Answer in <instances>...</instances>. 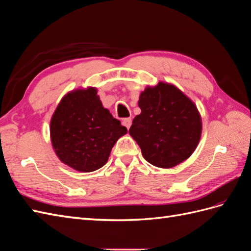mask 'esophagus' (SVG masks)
<instances>
[{
    "label": "esophagus",
    "mask_w": 251,
    "mask_h": 251,
    "mask_svg": "<svg viewBox=\"0 0 251 251\" xmlns=\"http://www.w3.org/2000/svg\"><path fill=\"white\" fill-rule=\"evenodd\" d=\"M122 125H124L126 129H130V126L132 125V119L131 118H125L122 120Z\"/></svg>",
    "instance_id": "esophagus-1"
}]
</instances>
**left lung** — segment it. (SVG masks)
<instances>
[{"label": "left lung", "mask_w": 251, "mask_h": 251, "mask_svg": "<svg viewBox=\"0 0 251 251\" xmlns=\"http://www.w3.org/2000/svg\"><path fill=\"white\" fill-rule=\"evenodd\" d=\"M138 106L142 113L133 119L129 133L147 162L172 168L193 154L202 122L197 106L179 88L164 82L146 87Z\"/></svg>", "instance_id": "left-lung-1"}]
</instances>
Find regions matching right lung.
I'll return each mask as SVG.
<instances>
[{
    "label": "right lung",
    "mask_w": 251,
    "mask_h": 251,
    "mask_svg": "<svg viewBox=\"0 0 251 251\" xmlns=\"http://www.w3.org/2000/svg\"><path fill=\"white\" fill-rule=\"evenodd\" d=\"M95 87L72 90L59 102L51 118L50 136L58 158L81 173L106 164L126 127L104 108Z\"/></svg>",
    "instance_id": "obj_1"
}]
</instances>
